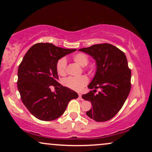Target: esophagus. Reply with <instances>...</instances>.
<instances>
[{
	"label": "esophagus",
	"mask_w": 152,
	"mask_h": 152,
	"mask_svg": "<svg viewBox=\"0 0 152 152\" xmlns=\"http://www.w3.org/2000/svg\"><path fill=\"white\" fill-rule=\"evenodd\" d=\"M78 98L81 99V100H83V99H82V96H81V94H78Z\"/></svg>",
	"instance_id": "obj_1"
}]
</instances>
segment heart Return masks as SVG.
I'll return each mask as SVG.
<instances>
[{"label":"heart","instance_id":"1","mask_svg":"<svg viewBox=\"0 0 152 152\" xmlns=\"http://www.w3.org/2000/svg\"><path fill=\"white\" fill-rule=\"evenodd\" d=\"M73 60L78 65L86 66L88 64L89 59L86 54L78 53L73 56ZM56 71L61 76H64L66 72V61L65 58L59 59L56 64ZM88 83V78L86 76H81L79 77H69L64 80V84L71 89L76 91H80Z\"/></svg>","mask_w":152,"mask_h":152}]
</instances>
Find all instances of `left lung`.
<instances>
[{"instance_id": "8db88e82", "label": "left lung", "mask_w": 152, "mask_h": 152, "mask_svg": "<svg viewBox=\"0 0 152 152\" xmlns=\"http://www.w3.org/2000/svg\"><path fill=\"white\" fill-rule=\"evenodd\" d=\"M96 61V71L88 84L91 91L82 95L91 103L92 109L86 111L96 121L112 118L124 104L131 90V70L124 53L109 43H101L81 48ZM97 88L101 90L95 94Z\"/></svg>"}]
</instances>
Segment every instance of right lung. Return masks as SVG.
<instances>
[{"instance_id": "add662e5", "label": "right lung", "mask_w": 152, "mask_h": 152, "mask_svg": "<svg viewBox=\"0 0 152 152\" xmlns=\"http://www.w3.org/2000/svg\"><path fill=\"white\" fill-rule=\"evenodd\" d=\"M75 50L39 43L31 46L24 56L18 66L17 86L23 103L36 118L42 121L56 119L71 99L78 98L76 92L57 81V62ZM50 86H59L60 89L52 92Z\"/></svg>"}]
</instances>
